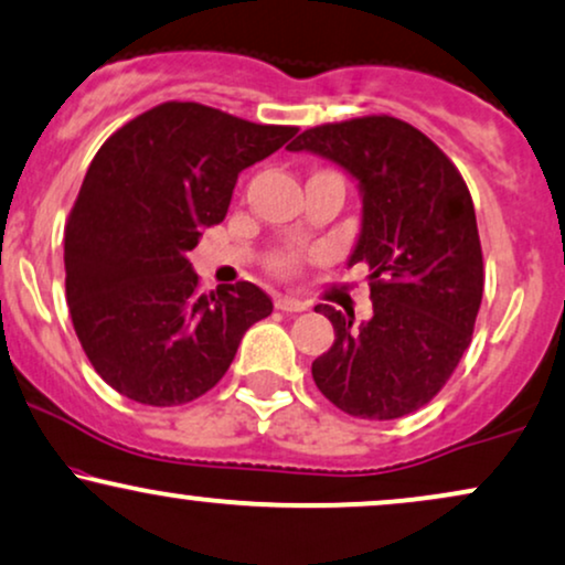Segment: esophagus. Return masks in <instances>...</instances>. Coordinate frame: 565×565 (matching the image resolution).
Wrapping results in <instances>:
<instances>
[{
    "mask_svg": "<svg viewBox=\"0 0 565 565\" xmlns=\"http://www.w3.org/2000/svg\"><path fill=\"white\" fill-rule=\"evenodd\" d=\"M276 308L284 310V312H302V310H308V302L297 300V297H291V295H278L276 297Z\"/></svg>",
    "mask_w": 565,
    "mask_h": 565,
    "instance_id": "1",
    "label": "esophagus"
}]
</instances>
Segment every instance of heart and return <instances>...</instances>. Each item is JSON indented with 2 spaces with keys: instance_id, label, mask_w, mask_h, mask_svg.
<instances>
[{
  "instance_id": "heart-1",
  "label": "heart",
  "mask_w": 565,
  "mask_h": 565,
  "mask_svg": "<svg viewBox=\"0 0 565 565\" xmlns=\"http://www.w3.org/2000/svg\"><path fill=\"white\" fill-rule=\"evenodd\" d=\"M270 265H274L278 274H295L297 265H300V260H297V255L284 253V255H276L274 263H270Z\"/></svg>"
}]
</instances>
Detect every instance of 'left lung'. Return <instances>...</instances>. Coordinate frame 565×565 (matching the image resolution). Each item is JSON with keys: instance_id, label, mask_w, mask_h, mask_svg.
<instances>
[{"instance_id": "8db88e82", "label": "left lung", "mask_w": 565, "mask_h": 565, "mask_svg": "<svg viewBox=\"0 0 565 565\" xmlns=\"http://www.w3.org/2000/svg\"><path fill=\"white\" fill-rule=\"evenodd\" d=\"M289 149L321 154L358 181L363 221L348 265L371 268L369 321L316 308L334 326V344L312 360V379L350 416L403 418L447 384L477 323L484 263L463 175L392 115L308 128Z\"/></svg>"}]
</instances>
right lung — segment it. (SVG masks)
Here are the masks:
<instances>
[{"mask_svg":"<svg viewBox=\"0 0 565 565\" xmlns=\"http://www.w3.org/2000/svg\"><path fill=\"white\" fill-rule=\"evenodd\" d=\"M295 134L166 102L94 154L65 226V291L81 348L115 392L154 407L192 403L270 316V297L249 281L202 295L186 253L226 217L244 168Z\"/></svg>","mask_w":565,"mask_h":565,"instance_id":"right-lung-1","label":"right lung"}]
</instances>
